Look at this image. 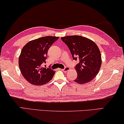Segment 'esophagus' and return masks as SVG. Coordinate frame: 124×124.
I'll return each instance as SVG.
<instances>
[{
	"instance_id": "obj_1",
	"label": "esophagus",
	"mask_w": 124,
	"mask_h": 124,
	"mask_svg": "<svg viewBox=\"0 0 124 124\" xmlns=\"http://www.w3.org/2000/svg\"><path fill=\"white\" fill-rule=\"evenodd\" d=\"M62 70L64 72H67L70 70V68L68 67H65V68H63V69H62Z\"/></svg>"
}]
</instances>
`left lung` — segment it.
Listing matches in <instances>:
<instances>
[{"label":"left lung","instance_id":"left-lung-1","mask_svg":"<svg viewBox=\"0 0 124 124\" xmlns=\"http://www.w3.org/2000/svg\"><path fill=\"white\" fill-rule=\"evenodd\" d=\"M61 40L69 48L73 60L78 62L74 67L78 74L74 82L84 84L91 81L97 75L101 64L97 45L93 41L77 35L62 37Z\"/></svg>","mask_w":124,"mask_h":124}]
</instances>
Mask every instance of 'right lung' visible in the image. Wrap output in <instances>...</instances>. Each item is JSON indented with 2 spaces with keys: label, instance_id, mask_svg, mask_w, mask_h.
Segmentation results:
<instances>
[{
  "label": "right lung",
  "instance_id": "1",
  "mask_svg": "<svg viewBox=\"0 0 124 124\" xmlns=\"http://www.w3.org/2000/svg\"><path fill=\"white\" fill-rule=\"evenodd\" d=\"M58 37L45 36L29 42L23 46L19 58L21 74L29 83L40 85L52 79L55 72L50 68L43 67L46 63L48 49L58 40Z\"/></svg>",
  "mask_w": 124,
  "mask_h": 124
}]
</instances>
